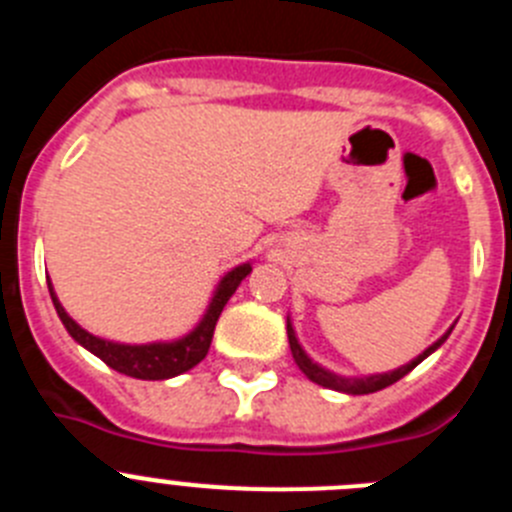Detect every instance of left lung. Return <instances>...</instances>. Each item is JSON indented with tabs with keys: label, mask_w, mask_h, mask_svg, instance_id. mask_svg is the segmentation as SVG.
I'll use <instances>...</instances> for the list:
<instances>
[{
	"label": "left lung",
	"mask_w": 512,
	"mask_h": 512,
	"mask_svg": "<svg viewBox=\"0 0 512 512\" xmlns=\"http://www.w3.org/2000/svg\"><path fill=\"white\" fill-rule=\"evenodd\" d=\"M451 330H454V325H451L446 333H443L441 338H438L436 343H431V346L425 348L423 354L415 356L413 361H408L405 366H397V369H392V372H384V374H369V377H341V374L330 372V369H325V366L315 364V361L310 359V356L305 354V348L300 346V341H297V333L295 328H292V323H289L287 318V338H289V348H292V359H295V364L300 366L302 374H305L310 382L320 384V387H328V390H336V392H346V395H369V392H379L384 390V387H390V384L400 382L405 374H410L415 369V366L420 364L423 359H428V356L436 351V348L443 346V341L451 336Z\"/></svg>",
	"instance_id": "8db88e82"
}]
</instances>
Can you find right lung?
<instances>
[{"instance_id":"1","label":"right lung","mask_w":512,"mask_h":512,"mask_svg":"<svg viewBox=\"0 0 512 512\" xmlns=\"http://www.w3.org/2000/svg\"><path fill=\"white\" fill-rule=\"evenodd\" d=\"M251 269H253L251 261L233 266V269H230L220 282H217L210 305H207L200 323L194 325L187 336L174 338V341L117 343V341H107V338L92 336L89 330H84L74 318H71L69 312L63 310L56 292H53L51 282H48V292H51L53 307H56L63 328L69 330V336L74 338L79 346L92 351L97 359H102L110 369H115V372L120 374H128V377H135V379H171L189 372L192 366H197L202 359H205L207 351H210L212 333H215L220 312H223V307L228 305V300L233 297L238 284L251 274Z\"/></svg>"}]
</instances>
